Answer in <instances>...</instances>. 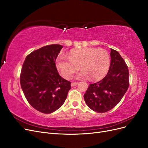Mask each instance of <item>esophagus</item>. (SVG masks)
I'll use <instances>...</instances> for the list:
<instances>
[{"instance_id":"34e87169","label":"esophagus","mask_w":148,"mask_h":148,"mask_svg":"<svg viewBox=\"0 0 148 148\" xmlns=\"http://www.w3.org/2000/svg\"><path fill=\"white\" fill-rule=\"evenodd\" d=\"M78 83H77V82H72V83H71V86H72V87L75 86L76 85L78 84Z\"/></svg>"}]
</instances>
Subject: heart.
Instances as JSON below:
<instances>
[{"label": "heart", "instance_id": "b5f03b06", "mask_svg": "<svg viewBox=\"0 0 148 148\" xmlns=\"http://www.w3.org/2000/svg\"><path fill=\"white\" fill-rule=\"evenodd\" d=\"M56 65L62 75L70 79L79 66L83 70L77 78L90 77L93 80L104 78L110 65L109 53L103 49L84 47L72 49L68 57L61 56L57 58Z\"/></svg>", "mask_w": 148, "mask_h": 148}]
</instances>
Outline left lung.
Returning <instances> with one entry per match:
<instances>
[{
	"label": "left lung",
	"instance_id": "left-lung-1",
	"mask_svg": "<svg viewBox=\"0 0 148 148\" xmlns=\"http://www.w3.org/2000/svg\"><path fill=\"white\" fill-rule=\"evenodd\" d=\"M108 73L101 81L90 84L84 99L87 106L98 113L106 112L117 106L129 86L128 66L120 53L110 49Z\"/></svg>",
	"mask_w": 148,
	"mask_h": 148
}]
</instances>
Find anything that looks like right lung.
<instances>
[{
    "mask_svg": "<svg viewBox=\"0 0 148 148\" xmlns=\"http://www.w3.org/2000/svg\"><path fill=\"white\" fill-rule=\"evenodd\" d=\"M63 46L52 44L36 50L26 57L20 84L29 104L44 114H51L64 104L71 82L59 75L56 60Z\"/></svg>",
    "mask_w": 148,
    "mask_h": 148,
    "instance_id": "1",
    "label": "right lung"
}]
</instances>
